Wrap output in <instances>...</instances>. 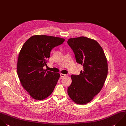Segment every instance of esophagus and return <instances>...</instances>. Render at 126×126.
I'll list each match as a JSON object with an SVG mask.
<instances>
[{"label":"esophagus","instance_id":"obj_1","mask_svg":"<svg viewBox=\"0 0 126 126\" xmlns=\"http://www.w3.org/2000/svg\"><path fill=\"white\" fill-rule=\"evenodd\" d=\"M60 76H61V77H64L65 76H66V75L64 74H63V73H61Z\"/></svg>","mask_w":126,"mask_h":126}]
</instances>
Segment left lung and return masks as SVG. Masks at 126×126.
Returning <instances> with one entry per match:
<instances>
[{"label": "left lung", "mask_w": 126, "mask_h": 126, "mask_svg": "<svg viewBox=\"0 0 126 126\" xmlns=\"http://www.w3.org/2000/svg\"><path fill=\"white\" fill-rule=\"evenodd\" d=\"M67 43L76 62L84 67L79 75L71 76L72 83L67 93L75 103L85 104L94 98L104 84L108 72L107 59L102 47L94 39L81 36L69 38Z\"/></svg>", "instance_id": "obj_1"}]
</instances>
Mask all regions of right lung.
<instances>
[{"instance_id": "right-lung-1", "label": "right lung", "mask_w": 126, "mask_h": 126, "mask_svg": "<svg viewBox=\"0 0 126 126\" xmlns=\"http://www.w3.org/2000/svg\"><path fill=\"white\" fill-rule=\"evenodd\" d=\"M64 40L58 37L36 35L29 38L23 45L17 71L21 85L33 98L44 99L54 91L60 75L43 67L47 65L51 50Z\"/></svg>"}]
</instances>
